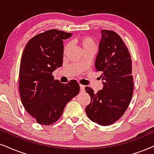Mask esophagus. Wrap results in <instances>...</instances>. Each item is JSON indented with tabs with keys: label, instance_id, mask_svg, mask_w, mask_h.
Instances as JSON below:
<instances>
[{
	"label": "esophagus",
	"instance_id": "34e87169",
	"mask_svg": "<svg viewBox=\"0 0 154 154\" xmlns=\"http://www.w3.org/2000/svg\"><path fill=\"white\" fill-rule=\"evenodd\" d=\"M79 87H80V91H82V92L85 91V86L84 85H79Z\"/></svg>",
	"mask_w": 154,
	"mask_h": 154
}]
</instances>
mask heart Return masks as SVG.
Segmentation results:
<instances>
[{
  "label": "heart",
  "mask_w": 154,
  "mask_h": 154,
  "mask_svg": "<svg viewBox=\"0 0 154 154\" xmlns=\"http://www.w3.org/2000/svg\"><path fill=\"white\" fill-rule=\"evenodd\" d=\"M77 43L82 47L83 50H85L88 48H95V43L93 39L89 36H81L77 40ZM68 49V46L65 45L64 51L66 52Z\"/></svg>",
  "instance_id": "obj_1"
}]
</instances>
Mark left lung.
<instances>
[{
	"mask_svg": "<svg viewBox=\"0 0 154 154\" xmlns=\"http://www.w3.org/2000/svg\"><path fill=\"white\" fill-rule=\"evenodd\" d=\"M101 33L95 69L101 72L104 87L96 94L91 87H85L91 97L85 111L92 122L108 126L123 116L131 102L134 90L132 61L127 47L116 32L102 30Z\"/></svg>",
	"mask_w": 154,
	"mask_h": 154,
	"instance_id": "8db88e82",
	"label": "left lung"
}]
</instances>
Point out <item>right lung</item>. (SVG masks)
Returning a JSON list of instances; mask_svg holds the SVG:
<instances>
[{"mask_svg": "<svg viewBox=\"0 0 154 154\" xmlns=\"http://www.w3.org/2000/svg\"><path fill=\"white\" fill-rule=\"evenodd\" d=\"M72 33L56 29L39 33L23 50L19 72L22 104L38 124L51 125L60 118L69 101L79 93L75 79L67 84L54 79L52 72L63 63V40Z\"/></svg>", "mask_w": 154, "mask_h": 154, "instance_id": "add662e5", "label": "right lung"}]
</instances>
